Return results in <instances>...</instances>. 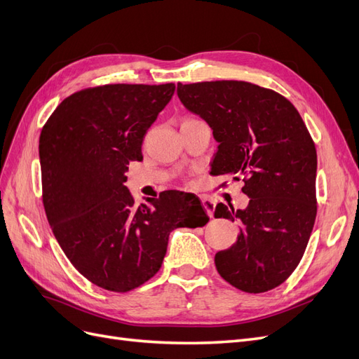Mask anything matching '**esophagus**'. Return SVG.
Instances as JSON below:
<instances>
[{
    "instance_id": "obj_1",
    "label": "esophagus",
    "mask_w": 359,
    "mask_h": 359,
    "mask_svg": "<svg viewBox=\"0 0 359 359\" xmlns=\"http://www.w3.org/2000/svg\"><path fill=\"white\" fill-rule=\"evenodd\" d=\"M203 204H204V207H205V210H207L208 216H210V217L213 216V213H215V207H216L215 201H213V200H210V198H207V196H204V198H203Z\"/></svg>"
}]
</instances>
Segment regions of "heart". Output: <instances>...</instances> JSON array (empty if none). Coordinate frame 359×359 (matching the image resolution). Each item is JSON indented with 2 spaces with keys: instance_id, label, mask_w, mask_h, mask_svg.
Returning <instances> with one entry per match:
<instances>
[{
  "instance_id": "heart-1",
  "label": "heart",
  "mask_w": 359,
  "mask_h": 359,
  "mask_svg": "<svg viewBox=\"0 0 359 359\" xmlns=\"http://www.w3.org/2000/svg\"><path fill=\"white\" fill-rule=\"evenodd\" d=\"M187 119H191V118H184V119H183V121H187Z\"/></svg>"
}]
</instances>
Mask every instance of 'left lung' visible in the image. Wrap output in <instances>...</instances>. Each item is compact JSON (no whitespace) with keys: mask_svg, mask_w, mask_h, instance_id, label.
Wrapping results in <instances>:
<instances>
[{"mask_svg":"<svg viewBox=\"0 0 359 359\" xmlns=\"http://www.w3.org/2000/svg\"><path fill=\"white\" fill-rule=\"evenodd\" d=\"M177 96L213 128L211 175L241 179L250 198L245 210L216 205L215 217L241 222L236 243L215 257L217 272L245 293L281 285L316 217V149L306 124L287 97L247 81L177 83Z\"/></svg>","mask_w":359,"mask_h":359,"instance_id":"obj_1","label":"left lung"}]
</instances>
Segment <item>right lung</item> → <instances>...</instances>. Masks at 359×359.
Wrapping results in <instances>:
<instances>
[{"instance_id":"1","label":"right lung","mask_w":359,"mask_h":359,"mask_svg":"<svg viewBox=\"0 0 359 359\" xmlns=\"http://www.w3.org/2000/svg\"><path fill=\"white\" fill-rule=\"evenodd\" d=\"M172 83L104 84L75 91L39 136L43 204L74 268L95 285L127 293L159 271L175 228L204 226L196 196L165 191L136 205L124 187L146 131L170 102Z\"/></svg>"}]
</instances>
